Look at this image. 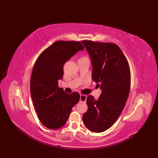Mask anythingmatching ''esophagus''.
<instances>
[{
    "instance_id": "34e87169",
    "label": "esophagus",
    "mask_w": 158,
    "mask_h": 158,
    "mask_svg": "<svg viewBox=\"0 0 158 158\" xmlns=\"http://www.w3.org/2000/svg\"><path fill=\"white\" fill-rule=\"evenodd\" d=\"M86 99H87V96H86V95L80 94V101L81 102H86Z\"/></svg>"
}]
</instances>
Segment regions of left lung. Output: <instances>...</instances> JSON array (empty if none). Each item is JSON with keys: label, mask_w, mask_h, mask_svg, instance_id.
Listing matches in <instances>:
<instances>
[{"label": "left lung", "mask_w": 158, "mask_h": 158, "mask_svg": "<svg viewBox=\"0 0 158 158\" xmlns=\"http://www.w3.org/2000/svg\"><path fill=\"white\" fill-rule=\"evenodd\" d=\"M92 64V78L102 89L98 99L87 97L88 111L83 122L89 131L102 132L117 120L128 97L131 86L130 68L126 57L116 44L81 41Z\"/></svg>", "instance_id": "8db88e82"}]
</instances>
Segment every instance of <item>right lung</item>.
Here are the masks:
<instances>
[{
    "instance_id": "right-lung-1",
    "label": "right lung",
    "mask_w": 158,
    "mask_h": 158,
    "mask_svg": "<svg viewBox=\"0 0 158 158\" xmlns=\"http://www.w3.org/2000/svg\"><path fill=\"white\" fill-rule=\"evenodd\" d=\"M84 46L79 41H58L43 51L33 66L30 92L40 122L47 128L57 129L65 125L78 103L80 94H66L58 86L63 77V66Z\"/></svg>"
}]
</instances>
